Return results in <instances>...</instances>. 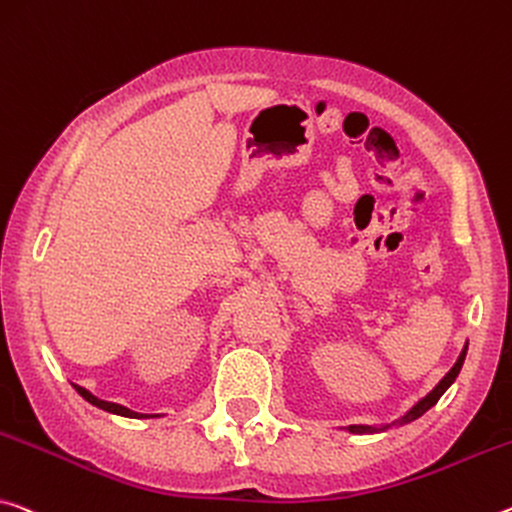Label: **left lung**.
<instances>
[{
    "instance_id": "left-lung-1",
    "label": "left lung",
    "mask_w": 512,
    "mask_h": 512,
    "mask_svg": "<svg viewBox=\"0 0 512 512\" xmlns=\"http://www.w3.org/2000/svg\"><path fill=\"white\" fill-rule=\"evenodd\" d=\"M465 355H467V348H462L458 362L453 364L451 371L446 373V376L440 380V385H437V387L433 389V392L426 396V399H421V401L415 405V408H412V410L408 412V415H405L401 421H412V419L421 417L426 410H431L433 405H435L437 401H440V396L446 392V389L451 387V383H453V380H456V376L460 373L462 362H465ZM383 428H387V426H383ZM373 431H378V428H373V426H348V433H373Z\"/></svg>"
}]
</instances>
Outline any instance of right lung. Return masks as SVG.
Segmentation results:
<instances>
[{
    "label": "right lung",
    "instance_id": "obj_1",
    "mask_svg": "<svg viewBox=\"0 0 512 512\" xmlns=\"http://www.w3.org/2000/svg\"><path fill=\"white\" fill-rule=\"evenodd\" d=\"M77 389V392L84 396V399L88 401V403H93V405H97V408H102V410H107V412H113V415H120V417H132V419H141V417H148V415H141V412H134V410H129V408H125V405H118V403H109V401H102V399H97V396H93L91 392H88V389H84V387H79V385H72Z\"/></svg>",
    "mask_w": 512,
    "mask_h": 512
}]
</instances>
